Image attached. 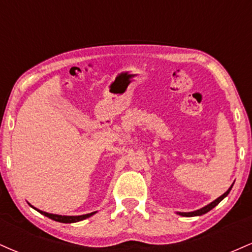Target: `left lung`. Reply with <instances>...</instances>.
<instances>
[{"label": "left lung", "instance_id": "left-lung-1", "mask_svg": "<svg viewBox=\"0 0 252 252\" xmlns=\"http://www.w3.org/2000/svg\"><path fill=\"white\" fill-rule=\"evenodd\" d=\"M232 186H233V185H231L230 189H228L226 190V192L224 193V194L219 196V198H217L216 200L211 202V204L206 205V206H205V207H202V209L196 210V211H193V212H178V215H180V216H182V217H195V216H202V215H205V213H207V212H209V211L212 210L213 207H216L217 205H218L219 202H220V201L222 200V199H224L225 196H226V195L228 194V193H230V190H231V189H232Z\"/></svg>", "mask_w": 252, "mask_h": 252}]
</instances>
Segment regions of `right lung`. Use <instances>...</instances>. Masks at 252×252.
Here are the masks:
<instances>
[{
  "instance_id": "1",
  "label": "right lung",
  "mask_w": 252,
  "mask_h": 252,
  "mask_svg": "<svg viewBox=\"0 0 252 252\" xmlns=\"http://www.w3.org/2000/svg\"><path fill=\"white\" fill-rule=\"evenodd\" d=\"M33 207V206H32ZM34 210H36L37 212H40L41 215L48 217V218L53 219V220L56 221H59V222H77V221H80V220H84V219L89 218V217L94 216L96 212H91V213H88V215H83V216H59V215H52V213H47V212H43V211H40L35 209V207H33Z\"/></svg>"
}]
</instances>
